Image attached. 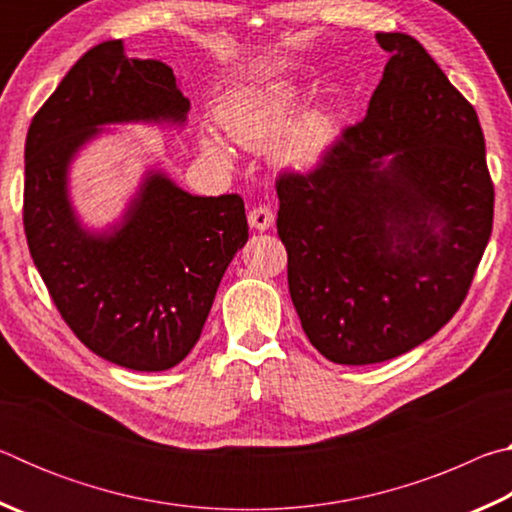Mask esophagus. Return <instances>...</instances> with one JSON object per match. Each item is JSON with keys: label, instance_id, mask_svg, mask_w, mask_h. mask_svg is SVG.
I'll return each instance as SVG.
<instances>
[{"label": "esophagus", "instance_id": "1", "mask_svg": "<svg viewBox=\"0 0 512 512\" xmlns=\"http://www.w3.org/2000/svg\"><path fill=\"white\" fill-rule=\"evenodd\" d=\"M273 221H275V214H273L271 207H266V205L253 207V210L248 212L250 228H255V230H259V232H264V230L271 228Z\"/></svg>", "mask_w": 512, "mask_h": 512}]
</instances>
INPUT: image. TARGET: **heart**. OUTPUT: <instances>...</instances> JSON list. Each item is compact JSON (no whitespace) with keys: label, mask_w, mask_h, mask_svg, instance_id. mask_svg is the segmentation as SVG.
Segmentation results:
<instances>
[{"label":"heart","mask_w":512,"mask_h":512,"mask_svg":"<svg viewBox=\"0 0 512 512\" xmlns=\"http://www.w3.org/2000/svg\"><path fill=\"white\" fill-rule=\"evenodd\" d=\"M305 108V92L289 79L241 83L216 106V121L228 140L246 149L273 144L271 158L289 171H311L323 164L339 135L336 117L327 108ZM225 137L205 128L201 149L221 164L235 162Z\"/></svg>","instance_id":"b5f03b06"}]
</instances>
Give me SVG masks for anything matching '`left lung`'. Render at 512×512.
Returning a JSON list of instances; mask_svg holds the SVG:
<instances>
[{
    "label": "left lung",
    "instance_id": "8db88e82",
    "mask_svg": "<svg viewBox=\"0 0 512 512\" xmlns=\"http://www.w3.org/2000/svg\"><path fill=\"white\" fill-rule=\"evenodd\" d=\"M377 42L391 58L361 124L277 180L293 307L341 366L400 357L456 314L495 207L474 108L418 40Z\"/></svg>",
    "mask_w": 512,
    "mask_h": 512
}]
</instances>
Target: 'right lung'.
I'll list each match as a JSON object with an SVG mask.
<instances>
[{"label":"right lung","instance_id":"add662e5","mask_svg":"<svg viewBox=\"0 0 512 512\" xmlns=\"http://www.w3.org/2000/svg\"><path fill=\"white\" fill-rule=\"evenodd\" d=\"M189 99L162 60L108 40L76 60L33 117L24 146V232L60 316L101 359L137 372L178 366L210 314L225 268L248 241L239 194L196 196L149 167L103 228L69 192L79 153L115 124L183 128Z\"/></svg>","mask_w":512,"mask_h":512}]
</instances>
